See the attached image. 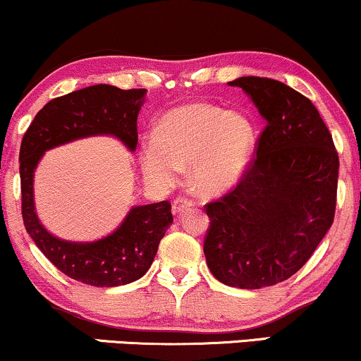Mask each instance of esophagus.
<instances>
[{
    "label": "esophagus",
    "instance_id": "esophagus-1",
    "mask_svg": "<svg viewBox=\"0 0 361 361\" xmlns=\"http://www.w3.org/2000/svg\"><path fill=\"white\" fill-rule=\"evenodd\" d=\"M195 205V202L192 198H186V197H176L175 200H173V214L175 215H180L183 214L185 210H188V208H192Z\"/></svg>",
    "mask_w": 361,
    "mask_h": 361
}]
</instances>
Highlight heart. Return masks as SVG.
Segmentation results:
<instances>
[{
	"instance_id": "heart-1",
	"label": "heart",
	"mask_w": 361,
	"mask_h": 361,
	"mask_svg": "<svg viewBox=\"0 0 361 361\" xmlns=\"http://www.w3.org/2000/svg\"><path fill=\"white\" fill-rule=\"evenodd\" d=\"M257 142L245 114L208 102L176 107L159 119L154 137L141 146L145 176L158 186H173L192 163L193 183L203 193L232 188L249 168Z\"/></svg>"
}]
</instances>
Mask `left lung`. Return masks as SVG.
<instances>
[{"mask_svg":"<svg viewBox=\"0 0 361 361\" xmlns=\"http://www.w3.org/2000/svg\"><path fill=\"white\" fill-rule=\"evenodd\" d=\"M250 95L266 126L238 183L205 205L203 252L224 284L260 289L294 276L334 220L338 151L310 99L267 77L228 82Z\"/></svg>","mask_w":361,"mask_h":361,"instance_id":"obj_1","label":"left lung"}]
</instances>
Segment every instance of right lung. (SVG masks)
Masks as SVG:
<instances>
[{
	"label": "right lung",
	"instance_id": "add662e5",
	"mask_svg": "<svg viewBox=\"0 0 361 361\" xmlns=\"http://www.w3.org/2000/svg\"><path fill=\"white\" fill-rule=\"evenodd\" d=\"M146 89L90 85L51 99L38 111L21 139V215L30 237L54 266L71 279L97 288L124 286L147 272L159 240L173 222L168 200L136 207L114 233L92 244L63 242L38 222L33 207V171L42 154L73 139L114 134L129 149L137 145V112Z\"/></svg>",
	"mask_w": 361,
	"mask_h": 361
}]
</instances>
